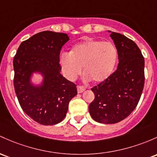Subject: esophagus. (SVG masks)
<instances>
[{
	"instance_id": "34e87169",
	"label": "esophagus",
	"mask_w": 157,
	"mask_h": 157,
	"mask_svg": "<svg viewBox=\"0 0 157 157\" xmlns=\"http://www.w3.org/2000/svg\"><path fill=\"white\" fill-rule=\"evenodd\" d=\"M77 92L78 93H82L86 90L85 88H84L83 86H77Z\"/></svg>"
}]
</instances>
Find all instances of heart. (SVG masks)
<instances>
[{"label": "heart", "mask_w": 157, "mask_h": 157, "mask_svg": "<svg viewBox=\"0 0 157 157\" xmlns=\"http://www.w3.org/2000/svg\"><path fill=\"white\" fill-rule=\"evenodd\" d=\"M118 59V51L112 42L88 39L63 53L60 64L65 77L74 80L81 74L94 83L106 81L113 74Z\"/></svg>", "instance_id": "obj_1"}]
</instances>
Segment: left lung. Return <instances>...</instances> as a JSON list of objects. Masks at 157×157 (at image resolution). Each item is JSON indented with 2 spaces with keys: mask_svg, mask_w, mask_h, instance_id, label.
I'll use <instances>...</instances> for the list:
<instances>
[{
  "mask_svg": "<svg viewBox=\"0 0 157 157\" xmlns=\"http://www.w3.org/2000/svg\"><path fill=\"white\" fill-rule=\"evenodd\" d=\"M118 51V68L106 81L92 88L94 101L89 110L95 121L115 124L126 118L136 107L144 84V59L133 41L111 32Z\"/></svg>",
  "mask_w": 157,
  "mask_h": 157,
  "instance_id": "8db88e82",
  "label": "left lung"
}]
</instances>
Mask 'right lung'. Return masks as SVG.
Returning <instances> with one entry per match:
<instances>
[{"mask_svg": "<svg viewBox=\"0 0 157 157\" xmlns=\"http://www.w3.org/2000/svg\"><path fill=\"white\" fill-rule=\"evenodd\" d=\"M68 40L63 33L40 32L21 42L13 59V83L21 107L42 125L61 122L77 94V85L60 74V51ZM33 73L44 77L40 86L31 83Z\"/></svg>", "mask_w": 157, "mask_h": 157, "instance_id": "1", "label": "right lung"}]
</instances>
